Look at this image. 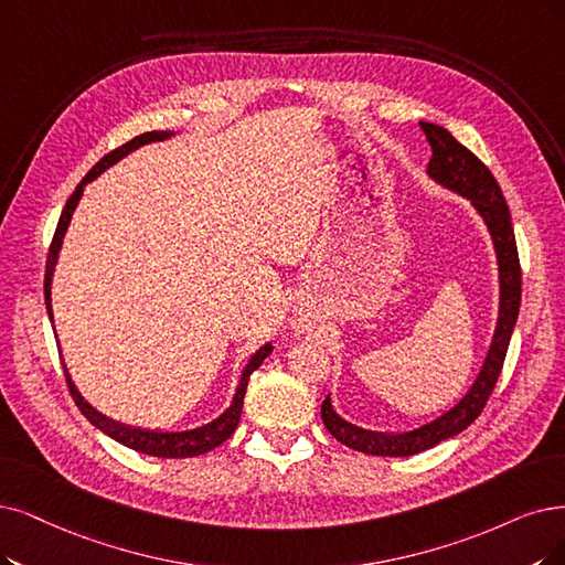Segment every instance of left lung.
<instances>
[{
	"mask_svg": "<svg viewBox=\"0 0 565 565\" xmlns=\"http://www.w3.org/2000/svg\"><path fill=\"white\" fill-rule=\"evenodd\" d=\"M419 127L434 152L428 160L426 175L445 190L468 199L491 236L495 266H499V318H495L489 350L472 385L455 405H449L434 419L405 428V431H371V428H361L343 419L333 411L331 396L324 398L322 422L327 431L338 443L373 457H413L447 438L459 436L470 422L478 419L493 392L495 380L501 375L510 335L516 324L519 301H522V268H519L516 257L512 217L499 183L478 157L461 146L445 127L434 122H419Z\"/></svg>",
	"mask_w": 565,
	"mask_h": 565,
	"instance_id": "1",
	"label": "left lung"
}]
</instances>
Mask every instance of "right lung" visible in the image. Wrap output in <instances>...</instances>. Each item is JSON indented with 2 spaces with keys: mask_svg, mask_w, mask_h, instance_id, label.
<instances>
[{
  "mask_svg": "<svg viewBox=\"0 0 565 565\" xmlns=\"http://www.w3.org/2000/svg\"><path fill=\"white\" fill-rule=\"evenodd\" d=\"M175 131H146V134H139L137 139L127 141L125 146H120L118 150L108 152L104 160H99L93 171H89L83 183L74 190V194L70 196V201H66V206L62 211V217L57 222V230H55V236H53V245H51V253H49V264H46V285H43V291H46V310H49V318L53 322V303H51V289H53V274H55V266H57V259H60V250H62V243H64V236H66V230H70V222H72V215L78 206V201L83 196V190L87 183H93V180L97 175H102L106 169H110L116 162H120L122 157H127L129 152L139 150L141 146L146 143H152V141H164L169 137H173ZM274 352V345L270 343H264L250 359H247V364L238 377V387L232 396V403L230 408L220 413L215 419L201 424V426H192V428H146V426H134V424H122L118 419H110L106 415H102L97 408H93L89 405L83 394L78 392V387L74 385V380L70 375V371H66L64 366V375H66V382H70V392L78 405V411L87 417L89 424H95L99 431H104L108 438L118 440L120 445L129 447V449H137V452L141 455H148V457H160V459H188V457H199V455H206L211 452V449H215L217 445H222L224 440H227L238 426V419H241V411H243V398H245V390H247V380H250V375L262 366V361Z\"/></svg>",
  "mask_w": 565,
  "mask_h": 565,
  "instance_id": "add662e5",
  "label": "right lung"
}]
</instances>
